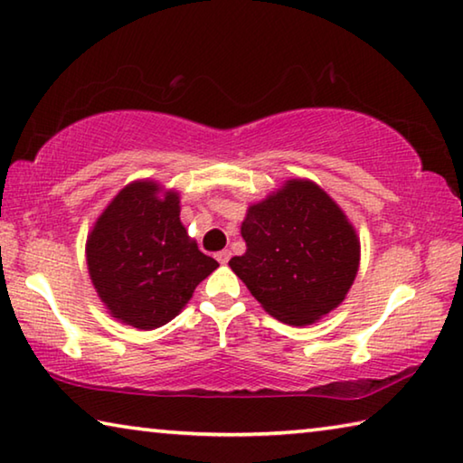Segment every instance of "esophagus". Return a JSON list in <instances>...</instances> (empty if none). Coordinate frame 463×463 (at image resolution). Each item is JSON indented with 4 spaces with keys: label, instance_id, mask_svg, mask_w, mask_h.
<instances>
[{
    "label": "esophagus",
    "instance_id": "obj_1",
    "mask_svg": "<svg viewBox=\"0 0 463 463\" xmlns=\"http://www.w3.org/2000/svg\"><path fill=\"white\" fill-rule=\"evenodd\" d=\"M229 260H231V250L229 249H224V250H218L216 253V261L218 263H229Z\"/></svg>",
    "mask_w": 463,
    "mask_h": 463
}]
</instances>
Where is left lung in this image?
Returning <instances> with one entry per match:
<instances>
[{
  "label": "left lung",
  "instance_id": "8db88e82",
  "mask_svg": "<svg viewBox=\"0 0 463 463\" xmlns=\"http://www.w3.org/2000/svg\"><path fill=\"white\" fill-rule=\"evenodd\" d=\"M241 234L247 250L232 257L231 269L281 323H317L354 286L357 232L331 195L310 179H288L249 206Z\"/></svg>",
  "mask_w": 463,
  "mask_h": 463
}]
</instances>
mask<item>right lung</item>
<instances>
[{
  "mask_svg": "<svg viewBox=\"0 0 463 463\" xmlns=\"http://www.w3.org/2000/svg\"><path fill=\"white\" fill-rule=\"evenodd\" d=\"M91 284L120 323L140 331L167 325L195 286L218 268L187 237L179 194L132 182L108 203L85 245Z\"/></svg>",
  "mask_w": 463,
  "mask_h": 463,
  "instance_id": "1",
  "label": "right lung"
}]
</instances>
